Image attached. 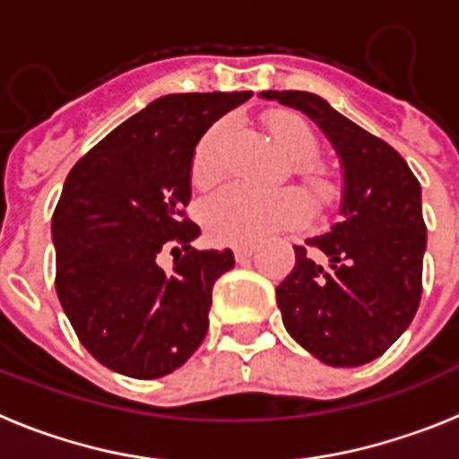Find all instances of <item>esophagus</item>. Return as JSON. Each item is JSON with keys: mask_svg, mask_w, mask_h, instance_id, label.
<instances>
[{"mask_svg": "<svg viewBox=\"0 0 459 459\" xmlns=\"http://www.w3.org/2000/svg\"><path fill=\"white\" fill-rule=\"evenodd\" d=\"M255 253V246H237L234 248V257H237V262H246V259L253 257Z\"/></svg>", "mask_w": 459, "mask_h": 459, "instance_id": "obj_1", "label": "esophagus"}]
</instances>
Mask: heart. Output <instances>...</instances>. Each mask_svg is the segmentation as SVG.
<instances>
[{
  "label": "heart",
  "instance_id": "1",
  "mask_svg": "<svg viewBox=\"0 0 459 459\" xmlns=\"http://www.w3.org/2000/svg\"><path fill=\"white\" fill-rule=\"evenodd\" d=\"M266 126L278 147L294 160L291 169L303 179L310 195L324 202L331 195L328 172L312 160L317 153V137L301 117L291 112H273L266 117ZM232 124L230 119L216 121L202 135L193 153L195 186H211L222 174L225 153L230 144ZM307 202L296 188L257 190L241 184H230L213 193L202 206V218L209 234L227 243H255L278 230L296 227L306 221Z\"/></svg>",
  "mask_w": 459,
  "mask_h": 459
}]
</instances>
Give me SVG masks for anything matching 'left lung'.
I'll list each match as a JSON object with an SVG mask.
<instances>
[{"label":"left lung","instance_id":"obj_1","mask_svg":"<svg viewBox=\"0 0 459 459\" xmlns=\"http://www.w3.org/2000/svg\"><path fill=\"white\" fill-rule=\"evenodd\" d=\"M317 124L342 169V221L307 246L275 290L287 333L326 366L370 363L407 331L420 303L428 248L420 184L404 158L379 137L307 91H262Z\"/></svg>","mask_w":459,"mask_h":459}]
</instances>
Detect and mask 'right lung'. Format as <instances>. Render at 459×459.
<instances>
[{
    "instance_id": "obj_1",
    "label": "right lung",
    "mask_w": 459,
    "mask_h": 459,
    "mask_svg": "<svg viewBox=\"0 0 459 459\" xmlns=\"http://www.w3.org/2000/svg\"><path fill=\"white\" fill-rule=\"evenodd\" d=\"M253 91L168 93L117 126L71 169L52 216L56 296L80 342L109 370L158 379L209 328L213 282L232 250L190 248L184 218L197 142ZM182 248L169 272L163 247ZM173 249V250H174Z\"/></svg>"
}]
</instances>
